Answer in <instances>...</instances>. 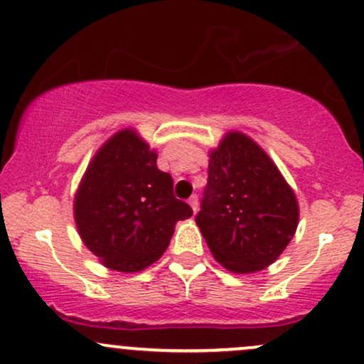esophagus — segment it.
Listing matches in <instances>:
<instances>
[{"instance_id":"esophagus-1","label":"esophagus","mask_w":364,"mask_h":364,"mask_svg":"<svg viewBox=\"0 0 364 364\" xmlns=\"http://www.w3.org/2000/svg\"><path fill=\"white\" fill-rule=\"evenodd\" d=\"M188 203H190L191 210H193V213H197V210H198V197H197V195H191Z\"/></svg>"}]
</instances>
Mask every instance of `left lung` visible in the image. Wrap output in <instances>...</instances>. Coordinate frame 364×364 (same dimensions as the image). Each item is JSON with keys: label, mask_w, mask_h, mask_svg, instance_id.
Segmentation results:
<instances>
[{"label": "left lung", "mask_w": 364, "mask_h": 364, "mask_svg": "<svg viewBox=\"0 0 364 364\" xmlns=\"http://www.w3.org/2000/svg\"><path fill=\"white\" fill-rule=\"evenodd\" d=\"M195 221L219 264L249 274L287 249L299 202L269 155L247 134L228 131L209 151V181Z\"/></svg>", "instance_id": "1"}]
</instances>
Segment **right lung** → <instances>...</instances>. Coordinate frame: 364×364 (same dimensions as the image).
I'll return each instance as SVG.
<instances>
[{"instance_id":"obj_1","label":"right lung","mask_w":364,"mask_h":364,"mask_svg":"<svg viewBox=\"0 0 364 364\" xmlns=\"http://www.w3.org/2000/svg\"><path fill=\"white\" fill-rule=\"evenodd\" d=\"M193 214L173 193L136 129H121L100 146L74 197L79 237L109 269L138 273L166 252L178 221Z\"/></svg>"}]
</instances>
